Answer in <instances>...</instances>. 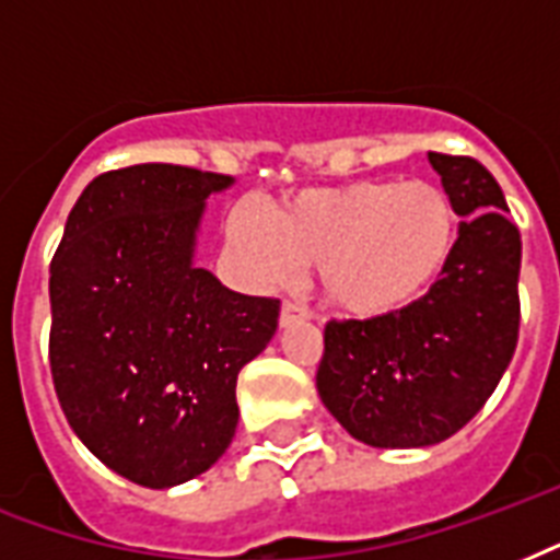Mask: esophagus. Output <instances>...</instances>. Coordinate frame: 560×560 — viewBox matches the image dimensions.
<instances>
[{
    "mask_svg": "<svg viewBox=\"0 0 560 560\" xmlns=\"http://www.w3.org/2000/svg\"><path fill=\"white\" fill-rule=\"evenodd\" d=\"M311 314H307L305 305H296V302H284L281 305V314H279V323L281 328H288V325H296V323H307Z\"/></svg>",
    "mask_w": 560,
    "mask_h": 560,
    "instance_id": "1",
    "label": "esophagus"
}]
</instances>
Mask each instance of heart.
<instances>
[{
	"mask_svg": "<svg viewBox=\"0 0 560 560\" xmlns=\"http://www.w3.org/2000/svg\"><path fill=\"white\" fill-rule=\"evenodd\" d=\"M459 235L456 202L435 183L358 179L307 188L267 211L237 206L226 244L258 288H284L316 267V288L342 316L407 314L444 276Z\"/></svg>",
	"mask_w": 560,
	"mask_h": 560,
	"instance_id": "1",
	"label": "heart"
}]
</instances>
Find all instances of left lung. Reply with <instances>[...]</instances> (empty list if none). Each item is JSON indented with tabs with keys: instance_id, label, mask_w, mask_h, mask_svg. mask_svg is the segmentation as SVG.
I'll return each instance as SVG.
<instances>
[{
	"instance_id": "8db88e82",
	"label": "left lung",
	"mask_w": 560,
	"mask_h": 560,
	"mask_svg": "<svg viewBox=\"0 0 560 560\" xmlns=\"http://www.w3.org/2000/svg\"><path fill=\"white\" fill-rule=\"evenodd\" d=\"M459 214L444 276L407 314L331 323L316 389L369 447H430L477 416L512 363L521 325V232L503 188L470 156L427 151Z\"/></svg>"
}]
</instances>
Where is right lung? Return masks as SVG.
Instances as JSON below:
<instances>
[{"mask_svg": "<svg viewBox=\"0 0 560 560\" xmlns=\"http://www.w3.org/2000/svg\"><path fill=\"white\" fill-rule=\"evenodd\" d=\"M235 177L130 165L83 188L48 279L51 377L74 435L118 477L174 488L226 453L237 372L279 328L276 299L197 267L211 194Z\"/></svg>", "mask_w": 560, "mask_h": 560, "instance_id": "right-lung-1", "label": "right lung"}]
</instances>
